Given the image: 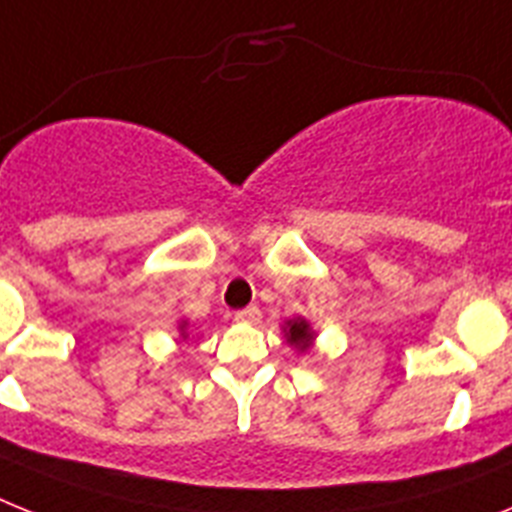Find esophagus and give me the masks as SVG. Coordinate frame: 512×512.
I'll list each match as a JSON object with an SVG mask.
<instances>
[{"instance_id":"1","label":"esophagus","mask_w":512,"mask_h":512,"mask_svg":"<svg viewBox=\"0 0 512 512\" xmlns=\"http://www.w3.org/2000/svg\"><path fill=\"white\" fill-rule=\"evenodd\" d=\"M235 322H240V324H259L261 322L259 306H248V308H240V311H235Z\"/></svg>"}]
</instances>
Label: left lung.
<instances>
[{
    "label": "left lung",
    "mask_w": 512,
    "mask_h": 512,
    "mask_svg": "<svg viewBox=\"0 0 512 512\" xmlns=\"http://www.w3.org/2000/svg\"><path fill=\"white\" fill-rule=\"evenodd\" d=\"M285 340L290 342L295 350L306 353V350L311 348V342H314V329H311V324H308L303 316H295V319H290V322H287Z\"/></svg>",
    "instance_id": "8db88e82"
}]
</instances>
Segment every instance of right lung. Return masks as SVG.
<instances>
[{
	"instance_id": "obj_1",
	"label": "right lung",
	"mask_w": 512,
	"mask_h": 512,
	"mask_svg": "<svg viewBox=\"0 0 512 512\" xmlns=\"http://www.w3.org/2000/svg\"><path fill=\"white\" fill-rule=\"evenodd\" d=\"M185 324H188V322H180V329H185Z\"/></svg>"
}]
</instances>
